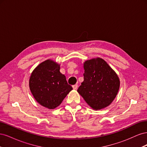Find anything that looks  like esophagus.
<instances>
[{
  "label": "esophagus",
  "instance_id": "obj_1",
  "mask_svg": "<svg viewBox=\"0 0 147 147\" xmlns=\"http://www.w3.org/2000/svg\"><path fill=\"white\" fill-rule=\"evenodd\" d=\"M72 88H73V89H74V90H77V88H78V84H74V85H73L72 86Z\"/></svg>",
  "mask_w": 147,
  "mask_h": 147
}]
</instances>
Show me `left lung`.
Listing matches in <instances>:
<instances>
[{
	"instance_id": "1",
	"label": "left lung",
	"mask_w": 147,
	"mask_h": 147,
	"mask_svg": "<svg viewBox=\"0 0 147 147\" xmlns=\"http://www.w3.org/2000/svg\"><path fill=\"white\" fill-rule=\"evenodd\" d=\"M83 68L84 81L78 92L93 110L110 105L119 89L120 81L117 73L100 57L86 61Z\"/></svg>"
}]
</instances>
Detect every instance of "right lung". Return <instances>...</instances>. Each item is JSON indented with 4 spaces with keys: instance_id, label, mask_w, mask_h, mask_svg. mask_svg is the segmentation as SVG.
Listing matches in <instances>:
<instances>
[{
    "instance_id": "right-lung-1",
    "label": "right lung",
    "mask_w": 147,
    "mask_h": 147,
    "mask_svg": "<svg viewBox=\"0 0 147 147\" xmlns=\"http://www.w3.org/2000/svg\"><path fill=\"white\" fill-rule=\"evenodd\" d=\"M59 70L60 64L47 59L34 69L29 78V86L34 99L48 109L58 107L72 90Z\"/></svg>"
}]
</instances>
